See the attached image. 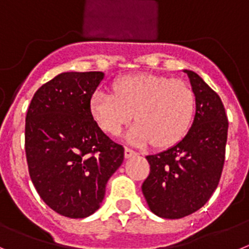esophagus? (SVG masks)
<instances>
[{
	"label": "esophagus",
	"mask_w": 249,
	"mask_h": 249,
	"mask_svg": "<svg viewBox=\"0 0 249 249\" xmlns=\"http://www.w3.org/2000/svg\"><path fill=\"white\" fill-rule=\"evenodd\" d=\"M136 155V152L134 151V150L129 149V147H125L124 149V156L125 159H130L131 156H135Z\"/></svg>",
	"instance_id": "esophagus-1"
}]
</instances>
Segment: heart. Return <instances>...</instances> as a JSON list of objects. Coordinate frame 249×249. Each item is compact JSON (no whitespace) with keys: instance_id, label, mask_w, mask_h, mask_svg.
<instances>
[{"instance_id":"b5f03b06","label":"heart","mask_w":249,"mask_h":249,"mask_svg":"<svg viewBox=\"0 0 249 249\" xmlns=\"http://www.w3.org/2000/svg\"><path fill=\"white\" fill-rule=\"evenodd\" d=\"M113 91L97 89L90 113L100 129L118 135L133 119L125 135L130 144L170 146L183 138L194 119L196 98L185 82L152 74L126 75L116 80Z\"/></svg>"}]
</instances>
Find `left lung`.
<instances>
[{"mask_svg":"<svg viewBox=\"0 0 249 249\" xmlns=\"http://www.w3.org/2000/svg\"><path fill=\"white\" fill-rule=\"evenodd\" d=\"M196 98L194 122L178 144L146 156L150 175L141 190L152 213L176 219L200 210L222 174L228 122L222 100L207 83L183 69Z\"/></svg>","mask_w":249,"mask_h":249,"instance_id":"8db88e82","label":"left lung"}]
</instances>
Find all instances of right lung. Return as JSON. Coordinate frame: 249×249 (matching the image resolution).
I'll list each match as a JSON object with an SVG mask.
<instances>
[{
  "label": "right lung",
  "instance_id": "right-lung-1",
  "mask_svg": "<svg viewBox=\"0 0 249 249\" xmlns=\"http://www.w3.org/2000/svg\"><path fill=\"white\" fill-rule=\"evenodd\" d=\"M103 71H64L33 95L26 116L31 180L53 211L86 218L100 207L124 147L105 135L90 113Z\"/></svg>",
  "mask_w": 249,
  "mask_h": 249
}]
</instances>
